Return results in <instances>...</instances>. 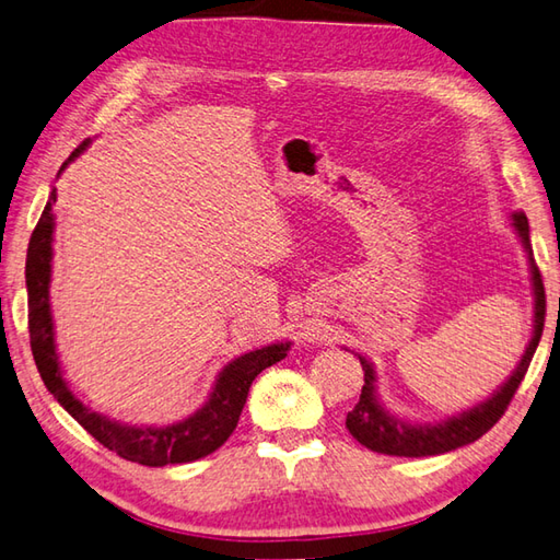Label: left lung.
<instances>
[{
    "label": "left lung",
    "mask_w": 560,
    "mask_h": 560,
    "mask_svg": "<svg viewBox=\"0 0 560 560\" xmlns=\"http://www.w3.org/2000/svg\"><path fill=\"white\" fill-rule=\"evenodd\" d=\"M512 226L520 234L522 244L529 253V266H532V282H534V334L532 341L526 346L520 365L514 368V373L504 385H500L498 393L485 399V402L476 405L468 411H460L456 417H448L439 424H407V421L397 419L380 405L375 395V371L373 365L361 358V365L365 371V385L361 389V399L358 405L348 411L346 427L351 431V436L363 444L365 448L385 453V456H405V458H421V456H439V453L456 451L466 444L478 441L482 434L498 424L504 409L512 402L516 387L522 385V380L529 371V363L536 353V346L541 341L544 319H546V294H544V280L541 272L536 268L532 241H529V221H526L524 212H516L512 217Z\"/></svg>",
    "instance_id": "obj_1"
}]
</instances>
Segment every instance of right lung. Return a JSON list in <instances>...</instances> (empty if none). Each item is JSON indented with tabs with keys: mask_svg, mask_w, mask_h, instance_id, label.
<instances>
[{
	"mask_svg": "<svg viewBox=\"0 0 560 560\" xmlns=\"http://www.w3.org/2000/svg\"><path fill=\"white\" fill-rule=\"evenodd\" d=\"M90 141L78 145L72 158H78ZM68 163H62L66 167ZM60 167V171H62ZM52 205H56V189L48 197V205L40 214L38 224L31 234L28 253H26V290H28V336H31V353L40 377L48 387V393L66 407L72 419L90 431L102 446L114 451L131 463L141 466L163 468L175 466V463H189L205 458L214 453L224 441L234 434L241 411H244L250 383L256 380L268 365L282 361L290 351V341L272 343L258 351L238 355L236 361L224 365L219 373L212 395L202 409L189 415L183 421L167 427H129L112 421L107 417L90 411L80 399L70 393V387L62 377L60 361L56 353V341H52V316H50V260H52Z\"/></svg>",
	"mask_w": 560,
	"mask_h": 560,
	"instance_id": "add662e5",
	"label": "right lung"
}]
</instances>
